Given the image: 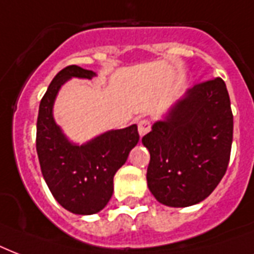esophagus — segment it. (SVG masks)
<instances>
[{
	"label": "esophagus",
	"mask_w": 254,
	"mask_h": 254,
	"mask_svg": "<svg viewBox=\"0 0 254 254\" xmlns=\"http://www.w3.org/2000/svg\"><path fill=\"white\" fill-rule=\"evenodd\" d=\"M137 129H139V135L140 136H144L145 133L149 132V129H151V123L148 121H140L139 122V125H137Z\"/></svg>",
	"instance_id": "esophagus-1"
}]
</instances>
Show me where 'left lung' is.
<instances>
[{"instance_id":"8db88e82","label":"left lung","mask_w":254,"mask_h":254,"mask_svg":"<svg viewBox=\"0 0 254 254\" xmlns=\"http://www.w3.org/2000/svg\"><path fill=\"white\" fill-rule=\"evenodd\" d=\"M232 139L233 115L225 82L215 78L194 84L141 139L151 155V193L175 208L207 198L227 172Z\"/></svg>"}]
</instances>
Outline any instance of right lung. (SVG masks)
<instances>
[{
    "label": "right lung",
    "instance_id": "add662e5",
    "mask_svg": "<svg viewBox=\"0 0 254 254\" xmlns=\"http://www.w3.org/2000/svg\"><path fill=\"white\" fill-rule=\"evenodd\" d=\"M96 74L71 64L61 70L39 103L37 154L43 179L61 205L75 215H94L107 205L114 175L137 144V126L111 129L79 145L64 136L53 117L57 94L71 78L91 79Z\"/></svg>",
    "mask_w": 254,
    "mask_h": 254
}]
</instances>
